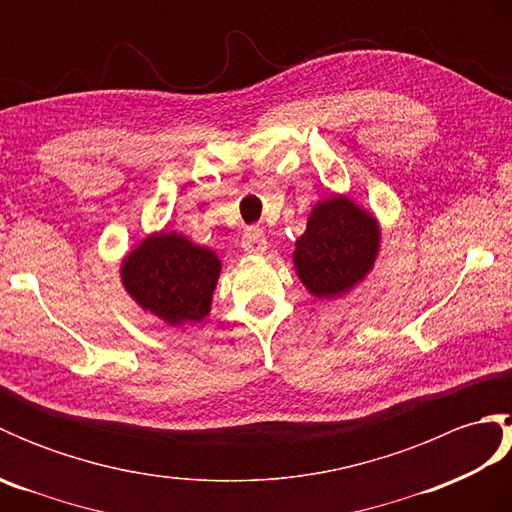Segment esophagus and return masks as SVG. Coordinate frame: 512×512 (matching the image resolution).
Returning a JSON list of instances; mask_svg holds the SVG:
<instances>
[{
	"label": "esophagus",
	"mask_w": 512,
	"mask_h": 512,
	"mask_svg": "<svg viewBox=\"0 0 512 512\" xmlns=\"http://www.w3.org/2000/svg\"><path fill=\"white\" fill-rule=\"evenodd\" d=\"M242 248L246 250L248 255H264L266 248H268V239H266L262 228H257V226L248 228V231L242 237Z\"/></svg>",
	"instance_id": "34e87169"
}]
</instances>
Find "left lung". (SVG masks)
Listing matches in <instances>:
<instances>
[{
	"label": "left lung",
	"instance_id": "left-lung-1",
	"mask_svg": "<svg viewBox=\"0 0 512 512\" xmlns=\"http://www.w3.org/2000/svg\"><path fill=\"white\" fill-rule=\"evenodd\" d=\"M380 250V224L350 195L334 193L314 204L292 264L312 297L336 299L369 275Z\"/></svg>",
	"mask_w": 512,
	"mask_h": 512
}]
</instances>
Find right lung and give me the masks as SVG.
I'll use <instances>...</instances> for the list:
<instances>
[{
	"label": "right lung",
	"instance_id": "1",
	"mask_svg": "<svg viewBox=\"0 0 512 512\" xmlns=\"http://www.w3.org/2000/svg\"><path fill=\"white\" fill-rule=\"evenodd\" d=\"M220 273L222 262L211 248L176 231L147 235L121 264L127 295L173 328L209 317Z\"/></svg>",
	"mask_w": 512,
	"mask_h": 512
}]
</instances>
